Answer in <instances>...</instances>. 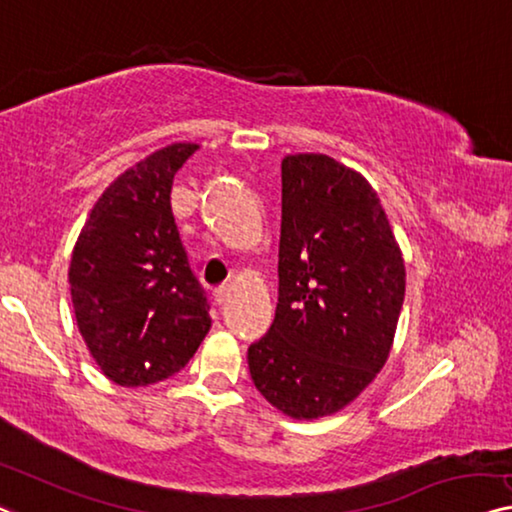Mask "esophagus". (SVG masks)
I'll return each mask as SVG.
<instances>
[{"mask_svg": "<svg viewBox=\"0 0 512 512\" xmlns=\"http://www.w3.org/2000/svg\"><path fill=\"white\" fill-rule=\"evenodd\" d=\"M230 292H232V287L227 285V282H223V285H218L216 289H213V301H216L218 305H223L227 299H230Z\"/></svg>", "mask_w": 512, "mask_h": 512, "instance_id": "1", "label": "esophagus"}]
</instances>
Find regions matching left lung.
Masks as SVG:
<instances>
[{
    "instance_id": "1",
    "label": "left lung",
    "mask_w": 512,
    "mask_h": 512,
    "mask_svg": "<svg viewBox=\"0 0 512 512\" xmlns=\"http://www.w3.org/2000/svg\"><path fill=\"white\" fill-rule=\"evenodd\" d=\"M404 301L379 197L324 154L282 160L276 319L248 347L257 391L292 418L329 416L377 377Z\"/></svg>"
}]
</instances>
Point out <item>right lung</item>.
<instances>
[{
  "mask_svg": "<svg viewBox=\"0 0 512 512\" xmlns=\"http://www.w3.org/2000/svg\"><path fill=\"white\" fill-rule=\"evenodd\" d=\"M195 151L190 142L170 144L114 179L73 248L68 282L78 329L119 386L172 377L211 329L207 292L170 204L174 174Z\"/></svg>",
  "mask_w": 512,
  "mask_h": 512,
  "instance_id": "obj_1",
  "label": "right lung"
}]
</instances>
